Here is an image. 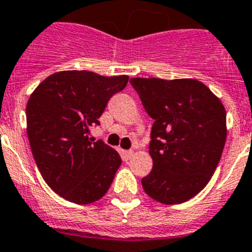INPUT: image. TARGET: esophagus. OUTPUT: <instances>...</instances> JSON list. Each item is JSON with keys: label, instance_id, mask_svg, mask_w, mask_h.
<instances>
[{"label": "esophagus", "instance_id": "34e87169", "mask_svg": "<svg viewBox=\"0 0 252 252\" xmlns=\"http://www.w3.org/2000/svg\"><path fill=\"white\" fill-rule=\"evenodd\" d=\"M122 155H123V159L128 161L129 158H132L133 151H123V152H122Z\"/></svg>", "mask_w": 252, "mask_h": 252}]
</instances>
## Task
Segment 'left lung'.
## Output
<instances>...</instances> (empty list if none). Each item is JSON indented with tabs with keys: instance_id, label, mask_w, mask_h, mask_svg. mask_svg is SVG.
Here are the masks:
<instances>
[{
	"instance_id": "8db88e82",
	"label": "left lung",
	"mask_w": 252,
	"mask_h": 252,
	"mask_svg": "<svg viewBox=\"0 0 252 252\" xmlns=\"http://www.w3.org/2000/svg\"><path fill=\"white\" fill-rule=\"evenodd\" d=\"M151 130L152 171L142 179L148 196L166 205L187 202L205 188L222 156L227 137L226 109L194 78H130Z\"/></svg>"
}]
</instances>
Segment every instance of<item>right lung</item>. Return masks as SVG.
Masks as SVG:
<instances>
[{"label": "right lung", "mask_w": 252, "mask_h": 252, "mask_svg": "<svg viewBox=\"0 0 252 252\" xmlns=\"http://www.w3.org/2000/svg\"><path fill=\"white\" fill-rule=\"evenodd\" d=\"M129 77L89 71L50 74L26 105V132L35 163L48 187L74 204H90L106 194L122 165L119 153L89 138L105 106Z\"/></svg>", "instance_id": "right-lung-1"}]
</instances>
